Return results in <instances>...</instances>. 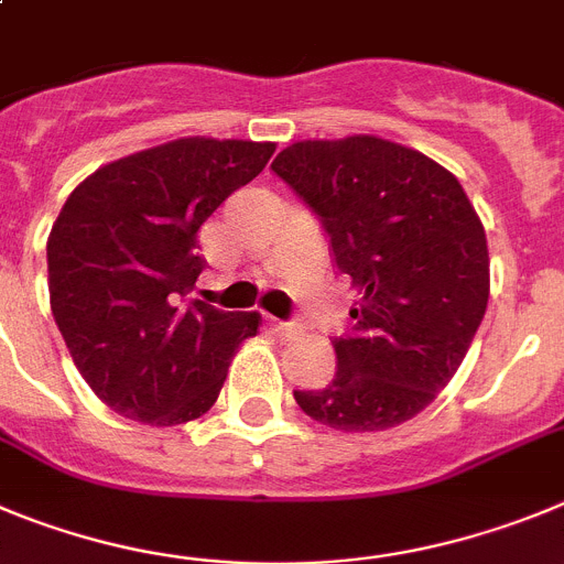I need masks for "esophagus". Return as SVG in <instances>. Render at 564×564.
<instances>
[{
	"label": "esophagus",
	"mask_w": 564,
	"mask_h": 564,
	"mask_svg": "<svg viewBox=\"0 0 564 564\" xmlns=\"http://www.w3.org/2000/svg\"><path fill=\"white\" fill-rule=\"evenodd\" d=\"M270 326L281 339H292L301 334V323H294V319H270Z\"/></svg>",
	"instance_id": "esophagus-1"
}]
</instances>
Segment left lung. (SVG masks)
Returning <instances> with one entry per match:
<instances>
[{
    "label": "left lung",
    "mask_w": 564,
    "mask_h": 564,
    "mask_svg": "<svg viewBox=\"0 0 564 564\" xmlns=\"http://www.w3.org/2000/svg\"><path fill=\"white\" fill-rule=\"evenodd\" d=\"M272 171L359 292L351 328L332 339L334 379L294 402L345 433L413 419L455 377L489 303L486 232L464 187L430 156L365 134L294 143Z\"/></svg>",
    "instance_id": "1"
}]
</instances>
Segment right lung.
<instances>
[{
  "instance_id": "add662e5",
  "label": "right lung",
  "mask_w": 564,
  "mask_h": 564,
  "mask_svg": "<svg viewBox=\"0 0 564 564\" xmlns=\"http://www.w3.org/2000/svg\"><path fill=\"white\" fill-rule=\"evenodd\" d=\"M272 151L187 137L104 165L64 202L47 241L50 306L80 377L115 413L174 427L219 399L258 314L191 297L205 270L196 232Z\"/></svg>"
}]
</instances>
